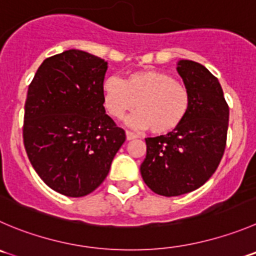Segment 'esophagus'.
<instances>
[{
  "label": "esophagus",
  "mask_w": 256,
  "mask_h": 256,
  "mask_svg": "<svg viewBox=\"0 0 256 256\" xmlns=\"http://www.w3.org/2000/svg\"><path fill=\"white\" fill-rule=\"evenodd\" d=\"M126 140H136V138H137L138 136L134 134V133L130 132V130H126Z\"/></svg>",
  "instance_id": "34e87169"
}]
</instances>
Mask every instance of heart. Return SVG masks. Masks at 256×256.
Segmentation results:
<instances>
[{
	"instance_id": "heart-1",
	"label": "heart",
	"mask_w": 256,
	"mask_h": 256,
	"mask_svg": "<svg viewBox=\"0 0 256 256\" xmlns=\"http://www.w3.org/2000/svg\"><path fill=\"white\" fill-rule=\"evenodd\" d=\"M103 98L106 112L114 118L138 108L126 118L132 128L156 134L171 132L184 120L190 106L186 86L171 75L156 70L130 72L124 80L109 76L103 82Z\"/></svg>"
}]
</instances>
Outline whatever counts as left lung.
Instances as JSON below:
<instances>
[{
    "label": "left lung",
    "instance_id": "obj_1",
    "mask_svg": "<svg viewBox=\"0 0 256 256\" xmlns=\"http://www.w3.org/2000/svg\"><path fill=\"white\" fill-rule=\"evenodd\" d=\"M177 72L190 96L184 120L166 136L146 138L143 181L166 197L202 186L218 168L226 146L228 106L218 80L204 65L180 60Z\"/></svg>",
    "mask_w": 256,
    "mask_h": 256
}]
</instances>
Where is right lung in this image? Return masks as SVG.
I'll list each match as a JSON object with an SVG mask.
<instances>
[{
    "mask_svg": "<svg viewBox=\"0 0 256 256\" xmlns=\"http://www.w3.org/2000/svg\"><path fill=\"white\" fill-rule=\"evenodd\" d=\"M106 69L104 59L72 48L44 60L28 86L26 153L41 180L68 197L98 188L126 140L103 106Z\"/></svg>",
    "mask_w": 256,
    "mask_h": 256,
    "instance_id": "obj_1",
    "label": "right lung"
}]
</instances>
